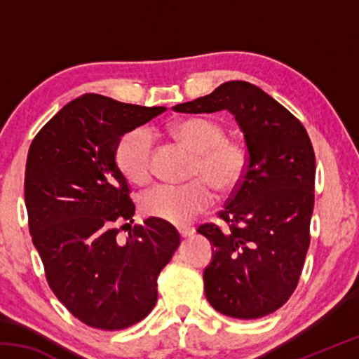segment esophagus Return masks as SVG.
<instances>
[{"instance_id":"obj_1","label":"esophagus","mask_w":359,"mask_h":359,"mask_svg":"<svg viewBox=\"0 0 359 359\" xmlns=\"http://www.w3.org/2000/svg\"><path fill=\"white\" fill-rule=\"evenodd\" d=\"M193 233H194L193 228H179V234H180L182 239L190 238V236H193Z\"/></svg>"}]
</instances>
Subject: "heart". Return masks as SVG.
I'll list each match as a JSON object with an SVG mask.
<instances>
[{"label": "heart", "mask_w": 359, "mask_h": 359, "mask_svg": "<svg viewBox=\"0 0 359 359\" xmlns=\"http://www.w3.org/2000/svg\"><path fill=\"white\" fill-rule=\"evenodd\" d=\"M169 135L196 151L190 169L193 180L182 185H156L139 199L144 215L172 224H188L209 210L215 203V191L229 193L244 180L248 169L247 145L236 137L224 136V126L205 117H190L168 126ZM150 133L139 128L125 133L115 149V163L131 184L144 185L151 177Z\"/></svg>", "instance_id": "1"}]
</instances>
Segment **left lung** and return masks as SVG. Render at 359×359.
Instances as JSON below:
<instances>
[{
	"mask_svg": "<svg viewBox=\"0 0 359 359\" xmlns=\"http://www.w3.org/2000/svg\"><path fill=\"white\" fill-rule=\"evenodd\" d=\"M223 109L244 131L248 169L218 212L228 228H198L215 248L204 271V290L215 311L253 320L280 309L299 282L311 245L315 154L301 121L253 83L226 82L174 111Z\"/></svg>",
	"mask_w": 359,
	"mask_h": 359,
	"instance_id": "obj_1",
	"label": "left lung"
}]
</instances>
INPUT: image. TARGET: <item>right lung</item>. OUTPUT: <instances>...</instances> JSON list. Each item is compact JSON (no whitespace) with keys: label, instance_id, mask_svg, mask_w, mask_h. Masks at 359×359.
<instances>
[{"label":"right lung","instance_id":"1","mask_svg":"<svg viewBox=\"0 0 359 359\" xmlns=\"http://www.w3.org/2000/svg\"><path fill=\"white\" fill-rule=\"evenodd\" d=\"M165 111L88 93L53 115L29 145L28 228L47 283L77 320L98 330L147 317L158 276L180 244L175 228L158 218L117 238L136 208L115 149L125 133Z\"/></svg>","mask_w":359,"mask_h":359}]
</instances>
